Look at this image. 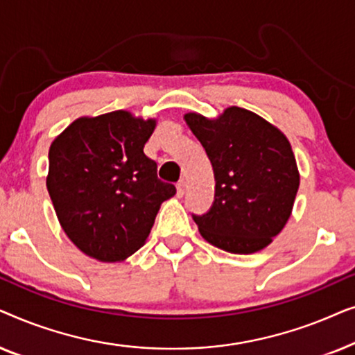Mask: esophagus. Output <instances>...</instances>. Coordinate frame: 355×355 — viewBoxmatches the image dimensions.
I'll use <instances>...</instances> for the list:
<instances>
[{
	"instance_id": "1",
	"label": "esophagus",
	"mask_w": 355,
	"mask_h": 355,
	"mask_svg": "<svg viewBox=\"0 0 355 355\" xmlns=\"http://www.w3.org/2000/svg\"><path fill=\"white\" fill-rule=\"evenodd\" d=\"M176 191H178V197H182L184 193H186V182L181 181L176 186Z\"/></svg>"
}]
</instances>
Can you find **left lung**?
Masks as SVG:
<instances>
[{
    "label": "left lung",
    "mask_w": 355,
    "mask_h": 355,
    "mask_svg": "<svg viewBox=\"0 0 355 355\" xmlns=\"http://www.w3.org/2000/svg\"><path fill=\"white\" fill-rule=\"evenodd\" d=\"M215 173V202L193 215L203 239L231 254H255L273 242L293 213L300 182L286 135L261 116L230 106L218 118L184 114Z\"/></svg>",
    "instance_id": "1"
}]
</instances>
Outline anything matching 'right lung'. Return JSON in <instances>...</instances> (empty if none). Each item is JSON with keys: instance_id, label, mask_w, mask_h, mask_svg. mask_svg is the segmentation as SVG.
Instances as JSON below:
<instances>
[{"instance_id": "right-lung-1", "label": "right lung", "mask_w": 355, "mask_h": 355, "mask_svg": "<svg viewBox=\"0 0 355 355\" xmlns=\"http://www.w3.org/2000/svg\"><path fill=\"white\" fill-rule=\"evenodd\" d=\"M157 119L118 110L82 116L51 142L46 187L77 249L116 263L145 244L162 203L176 193L144 153Z\"/></svg>"}]
</instances>
